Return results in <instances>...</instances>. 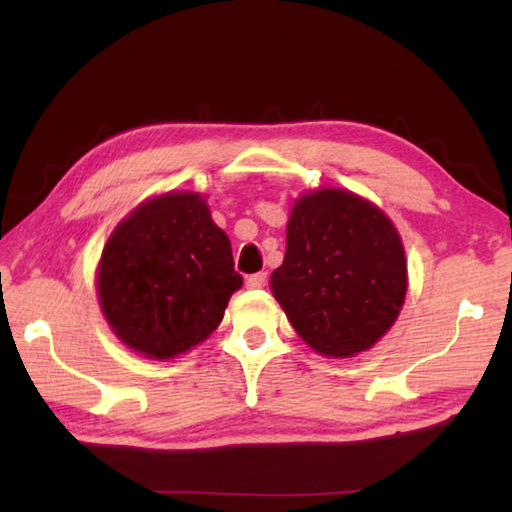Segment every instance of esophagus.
<instances>
[{"label":"esophagus","mask_w":512,"mask_h":512,"mask_svg":"<svg viewBox=\"0 0 512 512\" xmlns=\"http://www.w3.org/2000/svg\"><path fill=\"white\" fill-rule=\"evenodd\" d=\"M266 273L262 271V273H253V275H248L246 277V287L248 289H262V287H266Z\"/></svg>","instance_id":"1"}]
</instances>
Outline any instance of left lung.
<instances>
[{"mask_svg":"<svg viewBox=\"0 0 512 512\" xmlns=\"http://www.w3.org/2000/svg\"><path fill=\"white\" fill-rule=\"evenodd\" d=\"M271 289L298 336L325 357H354L400 316L406 257L393 221L348 189L293 203Z\"/></svg>","mask_w":512,"mask_h":512,"instance_id":"obj_1","label":"left lung"}]
</instances>
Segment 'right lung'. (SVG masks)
I'll use <instances>...</instances> for the list:
<instances>
[{"instance_id":"1","label":"right lung","mask_w":512,"mask_h":512,"mask_svg":"<svg viewBox=\"0 0 512 512\" xmlns=\"http://www.w3.org/2000/svg\"><path fill=\"white\" fill-rule=\"evenodd\" d=\"M241 284L228 235L194 192L135 207L110 235L97 271L112 332L149 359H173L205 341Z\"/></svg>"}]
</instances>
